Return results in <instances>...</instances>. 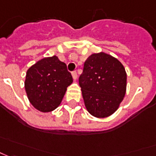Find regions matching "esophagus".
Listing matches in <instances>:
<instances>
[{"mask_svg":"<svg viewBox=\"0 0 156 156\" xmlns=\"http://www.w3.org/2000/svg\"><path fill=\"white\" fill-rule=\"evenodd\" d=\"M72 76H73V79H74V80H76V79H77V73H76V71L72 72Z\"/></svg>","mask_w":156,"mask_h":156,"instance_id":"34e87169","label":"esophagus"}]
</instances>
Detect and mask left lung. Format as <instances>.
<instances>
[{
	"label": "left lung",
	"instance_id": "1",
	"mask_svg": "<svg viewBox=\"0 0 156 156\" xmlns=\"http://www.w3.org/2000/svg\"><path fill=\"white\" fill-rule=\"evenodd\" d=\"M79 84L87 112L104 119L113 114L124 100L127 74L117 58L105 52L94 53L84 62Z\"/></svg>",
	"mask_w": 156,
	"mask_h": 156
}]
</instances>
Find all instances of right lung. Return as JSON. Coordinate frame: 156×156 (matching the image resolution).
<instances>
[{"label": "right lung", "mask_w": 156, "mask_h": 156, "mask_svg": "<svg viewBox=\"0 0 156 156\" xmlns=\"http://www.w3.org/2000/svg\"><path fill=\"white\" fill-rule=\"evenodd\" d=\"M72 82L67 65L53 56L43 58L27 69L25 89L35 109L50 112L61 104L67 87Z\"/></svg>", "instance_id": "right-lung-1"}]
</instances>
